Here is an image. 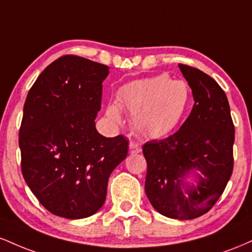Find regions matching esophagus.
Wrapping results in <instances>:
<instances>
[{"label":"esophagus","mask_w":252,"mask_h":252,"mask_svg":"<svg viewBox=\"0 0 252 252\" xmlns=\"http://www.w3.org/2000/svg\"><path fill=\"white\" fill-rule=\"evenodd\" d=\"M140 152H141V147L138 146L137 143L131 142L129 144V154L135 155V154H138Z\"/></svg>","instance_id":"obj_1"}]
</instances>
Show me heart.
<instances>
[{"instance_id":"heart-1","label":"heart","mask_w":252,"mask_h":252,"mask_svg":"<svg viewBox=\"0 0 252 252\" xmlns=\"http://www.w3.org/2000/svg\"><path fill=\"white\" fill-rule=\"evenodd\" d=\"M118 104L106 106V117L121 123L122 108L131 115V124L140 135L160 138L170 134L186 115L190 89L184 80H173L168 74L146 78L122 86Z\"/></svg>"}]
</instances>
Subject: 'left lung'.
<instances>
[{
    "label": "left lung",
    "instance_id": "obj_1",
    "mask_svg": "<svg viewBox=\"0 0 252 252\" xmlns=\"http://www.w3.org/2000/svg\"><path fill=\"white\" fill-rule=\"evenodd\" d=\"M194 105L181 128L143 146L146 194L162 216L198 218L220 198L233 170L235 126L222 89L209 74L179 63ZM193 176L195 183L188 180Z\"/></svg>",
    "mask_w": 252,
    "mask_h": 252
}]
</instances>
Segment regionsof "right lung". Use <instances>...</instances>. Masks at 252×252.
Masks as SVG:
<instances>
[{
  "mask_svg": "<svg viewBox=\"0 0 252 252\" xmlns=\"http://www.w3.org/2000/svg\"><path fill=\"white\" fill-rule=\"evenodd\" d=\"M109 67L63 56L41 72L24 106L19 146L26 184L53 215L82 219L97 212L109 176L128 154L122 135L96 129Z\"/></svg>",
  "mask_w": 252,
  "mask_h": 252,
  "instance_id": "obj_1",
  "label": "right lung"
}]
</instances>
